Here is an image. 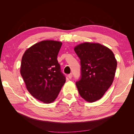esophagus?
Wrapping results in <instances>:
<instances>
[{"label": "esophagus", "mask_w": 134, "mask_h": 134, "mask_svg": "<svg viewBox=\"0 0 134 134\" xmlns=\"http://www.w3.org/2000/svg\"><path fill=\"white\" fill-rule=\"evenodd\" d=\"M72 74H69L68 75V78H69V79H71V78H72Z\"/></svg>", "instance_id": "esophagus-1"}]
</instances>
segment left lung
Returning <instances> with one entry per match:
<instances>
[{
    "mask_svg": "<svg viewBox=\"0 0 134 134\" xmlns=\"http://www.w3.org/2000/svg\"><path fill=\"white\" fill-rule=\"evenodd\" d=\"M74 51L81 64L82 76L76 82L79 94L88 102H96L112 85L117 60L109 48L99 43H80Z\"/></svg>",
    "mask_w": 134,
    "mask_h": 134,
    "instance_id": "left-lung-1",
    "label": "left lung"
}]
</instances>
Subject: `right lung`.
<instances>
[{
	"label": "right lung",
	"mask_w": 134,
	"mask_h": 134,
	"mask_svg": "<svg viewBox=\"0 0 134 134\" xmlns=\"http://www.w3.org/2000/svg\"><path fill=\"white\" fill-rule=\"evenodd\" d=\"M62 42L43 40L34 44L23 55L20 72L27 91L44 103L57 98L66 82L57 56Z\"/></svg>",
	"instance_id": "add662e5"
}]
</instances>
